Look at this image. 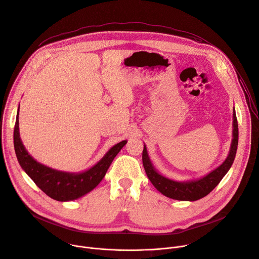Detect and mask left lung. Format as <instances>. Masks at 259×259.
<instances>
[{"label":"left lung","mask_w":259,"mask_h":259,"mask_svg":"<svg viewBox=\"0 0 259 259\" xmlns=\"http://www.w3.org/2000/svg\"><path fill=\"white\" fill-rule=\"evenodd\" d=\"M233 139L231 142V147L226 160L224 161L220 166L210 171L209 174L198 179L186 182H178L171 179H168L154 168L149 155L147 152L146 146H144L143 151V164L146 170V174L152 184L156 187L165 197L170 199L180 200V201H196L205 196H207L212 189L220 183L223 177L227 174V171L231 167L238 144V125L235 110L233 111Z\"/></svg>","instance_id":"obj_1"}]
</instances>
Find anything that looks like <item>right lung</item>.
I'll return each instance as SVG.
<instances>
[{
    "instance_id": "add662e5",
    "label": "right lung",
    "mask_w": 259,
    "mask_h": 259,
    "mask_svg": "<svg viewBox=\"0 0 259 259\" xmlns=\"http://www.w3.org/2000/svg\"><path fill=\"white\" fill-rule=\"evenodd\" d=\"M19 110H17L13 132V144L17 160L34 183L46 195L57 201H73L93 191L104 178L117 153L127 144V141L116 144L97 164L82 173H67V171L51 168L37 162L25 149L20 137Z\"/></svg>"
}]
</instances>
